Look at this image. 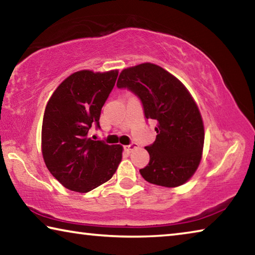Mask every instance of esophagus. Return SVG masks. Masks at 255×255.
Returning <instances> with one entry per match:
<instances>
[{
	"instance_id": "34e87169",
	"label": "esophagus",
	"mask_w": 255,
	"mask_h": 255,
	"mask_svg": "<svg viewBox=\"0 0 255 255\" xmlns=\"http://www.w3.org/2000/svg\"><path fill=\"white\" fill-rule=\"evenodd\" d=\"M138 147V144H136V143H130L129 145H126L125 146V150H126V152H131V150H133L135 148H137Z\"/></svg>"
}]
</instances>
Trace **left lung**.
Listing matches in <instances>:
<instances>
[{"label":"left lung","instance_id":"8db88e82","mask_svg":"<svg viewBox=\"0 0 255 255\" xmlns=\"http://www.w3.org/2000/svg\"><path fill=\"white\" fill-rule=\"evenodd\" d=\"M118 89L139 99L144 116L154 120L157 136L146 146L149 162L139 172L149 183L179 187L191 178L201 159L205 131L199 109L184 85L150 63L120 73Z\"/></svg>","mask_w":255,"mask_h":255}]
</instances>
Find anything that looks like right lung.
Returning a JSON list of instances; mask_svg holds the SVG:
<instances>
[{
  "label": "right lung",
  "mask_w": 255,
  "mask_h": 255,
  "mask_svg": "<svg viewBox=\"0 0 255 255\" xmlns=\"http://www.w3.org/2000/svg\"><path fill=\"white\" fill-rule=\"evenodd\" d=\"M118 71H80L59 84L46 106L41 145L47 169L64 187L89 192L112 178L123 147L89 137L100 129L101 109L114 89Z\"/></svg>",
  "instance_id": "right-lung-1"
}]
</instances>
